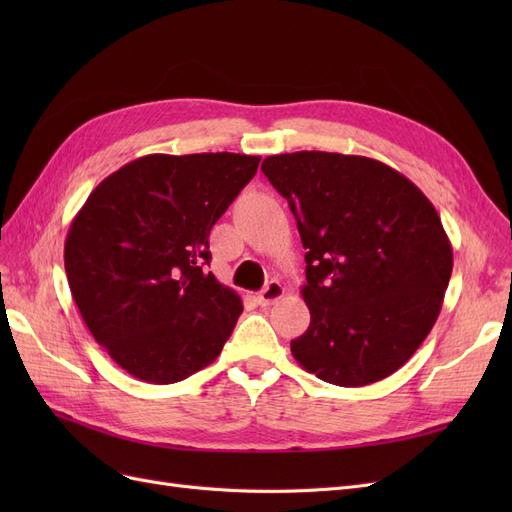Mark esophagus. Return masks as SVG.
<instances>
[{
    "instance_id": "34e87169",
    "label": "esophagus",
    "mask_w": 512,
    "mask_h": 512,
    "mask_svg": "<svg viewBox=\"0 0 512 512\" xmlns=\"http://www.w3.org/2000/svg\"><path fill=\"white\" fill-rule=\"evenodd\" d=\"M284 292H286V288H284L280 282L271 280L265 288H262V290L258 292V303H260L262 307H267V305L275 303L277 299H282Z\"/></svg>"
}]
</instances>
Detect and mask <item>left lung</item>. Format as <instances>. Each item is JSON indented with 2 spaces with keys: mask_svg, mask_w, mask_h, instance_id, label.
<instances>
[{
  "mask_svg": "<svg viewBox=\"0 0 512 512\" xmlns=\"http://www.w3.org/2000/svg\"><path fill=\"white\" fill-rule=\"evenodd\" d=\"M297 220L305 247L307 331L290 350L337 386L391 376L436 324L453 247L429 198L363 156L297 151L260 166Z\"/></svg>",
  "mask_w": 512,
  "mask_h": 512,
  "instance_id": "8db88e82",
  "label": "left lung"
}]
</instances>
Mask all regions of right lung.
Wrapping results in <instances>:
<instances>
[{
  "instance_id": "add662e5",
  "label": "right lung",
  "mask_w": 512,
  "mask_h": 512,
  "mask_svg": "<svg viewBox=\"0 0 512 512\" xmlns=\"http://www.w3.org/2000/svg\"><path fill=\"white\" fill-rule=\"evenodd\" d=\"M258 162L153 153L108 175L76 213L64 247L72 297L134 378L173 384L218 359L243 303L205 267L209 232Z\"/></svg>"
}]
</instances>
